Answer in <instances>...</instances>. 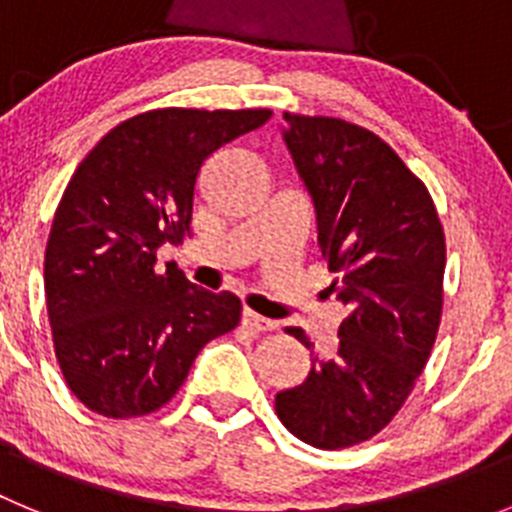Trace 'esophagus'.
Masks as SVG:
<instances>
[{
  "instance_id": "1",
  "label": "esophagus",
  "mask_w": 512,
  "mask_h": 512,
  "mask_svg": "<svg viewBox=\"0 0 512 512\" xmlns=\"http://www.w3.org/2000/svg\"><path fill=\"white\" fill-rule=\"evenodd\" d=\"M241 323H243V328L253 330V333H266V330L277 328V323H274V320L261 318L259 312H253V310H243Z\"/></svg>"
}]
</instances>
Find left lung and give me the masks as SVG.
<instances>
[{
    "label": "left lung",
    "mask_w": 512,
    "mask_h": 512,
    "mask_svg": "<svg viewBox=\"0 0 512 512\" xmlns=\"http://www.w3.org/2000/svg\"><path fill=\"white\" fill-rule=\"evenodd\" d=\"M284 140L318 212L330 289L348 305L338 346L274 400L289 433L315 449L377 436L413 392L436 343L446 238L418 176L372 130L284 112ZM289 336L307 341L302 328Z\"/></svg>",
    "instance_id": "left-lung-1"
}]
</instances>
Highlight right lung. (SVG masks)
I'll list each match as a JSON object with an SVG mask.
<instances>
[{
  "mask_svg": "<svg viewBox=\"0 0 512 512\" xmlns=\"http://www.w3.org/2000/svg\"><path fill=\"white\" fill-rule=\"evenodd\" d=\"M269 117L261 107L140 112L76 166L53 217L43 277L58 366L92 413H156L202 346L241 320L233 292H207L176 264L158 271L156 253L189 235L202 164Z\"/></svg>",
  "mask_w": 512,
  "mask_h": 512,
  "instance_id": "obj_1",
  "label": "right lung"
}]
</instances>
